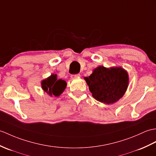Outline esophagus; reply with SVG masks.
I'll use <instances>...</instances> for the list:
<instances>
[{
	"instance_id": "1",
	"label": "esophagus",
	"mask_w": 156,
	"mask_h": 156,
	"mask_svg": "<svg viewBox=\"0 0 156 156\" xmlns=\"http://www.w3.org/2000/svg\"><path fill=\"white\" fill-rule=\"evenodd\" d=\"M79 77H80V74H74V75H72V76H71V78H72V79L76 78H79Z\"/></svg>"
}]
</instances>
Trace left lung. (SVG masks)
Instances as JSON below:
<instances>
[{"instance_id": "obj_1", "label": "left lung", "mask_w": 156, "mask_h": 156, "mask_svg": "<svg viewBox=\"0 0 156 156\" xmlns=\"http://www.w3.org/2000/svg\"><path fill=\"white\" fill-rule=\"evenodd\" d=\"M84 78L92 96L106 104H112L122 98L129 84L128 72L120 66H100L93 70L90 76Z\"/></svg>"}]
</instances>
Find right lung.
Returning a JSON list of instances; mask_svg holds the SVG:
<instances>
[{
	"label": "right lung",
	"mask_w": 156,
	"mask_h": 156,
	"mask_svg": "<svg viewBox=\"0 0 156 156\" xmlns=\"http://www.w3.org/2000/svg\"><path fill=\"white\" fill-rule=\"evenodd\" d=\"M66 82L64 80L58 79L56 74H52L41 81V88L43 91L50 96L58 97L66 89Z\"/></svg>",
	"instance_id": "obj_1"
}]
</instances>
